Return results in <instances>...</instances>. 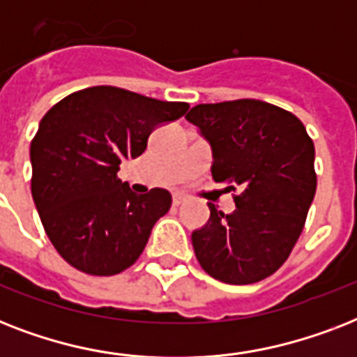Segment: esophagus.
Returning <instances> with one entry per match:
<instances>
[{"label": "esophagus", "mask_w": 357, "mask_h": 357, "mask_svg": "<svg viewBox=\"0 0 357 357\" xmlns=\"http://www.w3.org/2000/svg\"><path fill=\"white\" fill-rule=\"evenodd\" d=\"M172 202H174V206L178 207V206H181V204H183L185 198L181 195H174V200Z\"/></svg>", "instance_id": "obj_1"}]
</instances>
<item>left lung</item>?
Segmentation results:
<instances>
[{"label":"left lung","instance_id":"8db88e82","mask_svg":"<svg viewBox=\"0 0 357 357\" xmlns=\"http://www.w3.org/2000/svg\"><path fill=\"white\" fill-rule=\"evenodd\" d=\"M213 150L211 174L235 209L192 231L202 268L224 283L265 280L287 261L317 190L315 146L293 113L261 100L200 103L185 116Z\"/></svg>","mask_w":357,"mask_h":357}]
</instances>
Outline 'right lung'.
I'll use <instances>...</instances> for the list:
<instances>
[{
    "mask_svg": "<svg viewBox=\"0 0 357 357\" xmlns=\"http://www.w3.org/2000/svg\"><path fill=\"white\" fill-rule=\"evenodd\" d=\"M187 109L102 85L72 92L44 114L31 140V192L68 265L114 276L139 259L172 196L165 189L135 195L119 178L120 162L139 157L151 131Z\"/></svg>",
    "mask_w": 357,
    "mask_h": 357,
    "instance_id": "obj_1",
    "label": "right lung"
}]
</instances>
